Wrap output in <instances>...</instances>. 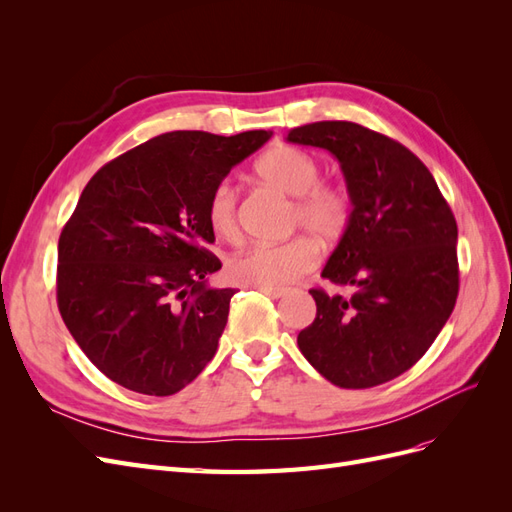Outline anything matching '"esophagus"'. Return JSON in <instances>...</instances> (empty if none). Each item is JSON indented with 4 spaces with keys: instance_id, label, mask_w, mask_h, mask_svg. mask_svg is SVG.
I'll return each instance as SVG.
<instances>
[{
    "instance_id": "esophagus-1",
    "label": "esophagus",
    "mask_w": 512,
    "mask_h": 512,
    "mask_svg": "<svg viewBox=\"0 0 512 512\" xmlns=\"http://www.w3.org/2000/svg\"><path fill=\"white\" fill-rule=\"evenodd\" d=\"M258 290L262 294H267V297H271V299H280V297H284V294H286L284 288H265V286H260Z\"/></svg>"
}]
</instances>
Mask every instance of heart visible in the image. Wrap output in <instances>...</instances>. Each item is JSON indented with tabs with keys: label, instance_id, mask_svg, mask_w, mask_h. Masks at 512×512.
Wrapping results in <instances>:
<instances>
[{
	"label": "heart",
	"instance_id": "obj_1",
	"mask_svg": "<svg viewBox=\"0 0 512 512\" xmlns=\"http://www.w3.org/2000/svg\"><path fill=\"white\" fill-rule=\"evenodd\" d=\"M256 173L282 192L297 196L290 213L292 228H307L322 241H339L352 224L354 200L348 188L324 183L320 160L301 147L280 145L256 162ZM207 222L215 235L235 239L239 232V194L228 181L213 185L207 198ZM318 245L297 235L280 243H250L226 262L232 282L243 286L280 288L318 265Z\"/></svg>",
	"mask_w": 512,
	"mask_h": 512
}]
</instances>
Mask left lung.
<instances>
[{
    "mask_svg": "<svg viewBox=\"0 0 512 512\" xmlns=\"http://www.w3.org/2000/svg\"><path fill=\"white\" fill-rule=\"evenodd\" d=\"M288 141L331 151L354 200L352 224L322 269L348 292L309 290L316 318L299 333V350L342 389L389 382L429 350L455 307V215L429 168L380 132L316 121Z\"/></svg>",
    "mask_w": 512,
    "mask_h": 512,
    "instance_id": "8db88e82",
    "label": "left lung"
}]
</instances>
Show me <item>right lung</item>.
<instances>
[{
  "instance_id": "right-lung-1",
  "label": "right lung",
  "mask_w": 512,
  "mask_h": 512,
  "mask_svg": "<svg viewBox=\"0 0 512 512\" xmlns=\"http://www.w3.org/2000/svg\"><path fill=\"white\" fill-rule=\"evenodd\" d=\"M269 138L166 132L89 179L59 235L57 307L106 378L166 397L213 359L235 290L207 286V198Z\"/></svg>"
}]
</instances>
